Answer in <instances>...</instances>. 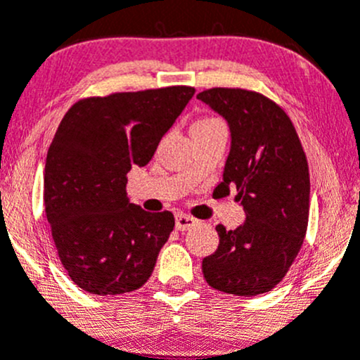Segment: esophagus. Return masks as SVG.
Listing matches in <instances>:
<instances>
[{
	"instance_id": "esophagus-1",
	"label": "esophagus",
	"mask_w": 360,
	"mask_h": 360,
	"mask_svg": "<svg viewBox=\"0 0 360 360\" xmlns=\"http://www.w3.org/2000/svg\"><path fill=\"white\" fill-rule=\"evenodd\" d=\"M197 223V219L193 216H188V214H177L176 216V229L177 230H188Z\"/></svg>"
}]
</instances>
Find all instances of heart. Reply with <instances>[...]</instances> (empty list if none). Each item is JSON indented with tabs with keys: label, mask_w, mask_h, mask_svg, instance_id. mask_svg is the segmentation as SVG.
<instances>
[{
	"label": "heart",
	"mask_w": 360,
	"mask_h": 360,
	"mask_svg": "<svg viewBox=\"0 0 360 360\" xmlns=\"http://www.w3.org/2000/svg\"><path fill=\"white\" fill-rule=\"evenodd\" d=\"M211 123H218V120H214V117H202V120H198L197 123L193 124H211Z\"/></svg>",
	"instance_id": "obj_1"
}]
</instances>
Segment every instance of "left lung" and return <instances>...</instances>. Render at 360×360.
<instances>
[{
	"label": "left lung",
	"instance_id": "8db88e82",
	"mask_svg": "<svg viewBox=\"0 0 360 360\" xmlns=\"http://www.w3.org/2000/svg\"><path fill=\"white\" fill-rule=\"evenodd\" d=\"M198 100L230 127L229 158L214 193L236 186L246 221L216 226L218 250L202 260L212 288L233 295L273 290L288 273L309 218V169L290 117L267 96L240 87H212Z\"/></svg>",
	"mask_w": 360,
	"mask_h": 360
}]
</instances>
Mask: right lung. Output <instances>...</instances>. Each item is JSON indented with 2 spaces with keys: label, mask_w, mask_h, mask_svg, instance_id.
I'll use <instances>...</instances> for the list:
<instances>
[{
  "label": "right lung",
  "mask_w": 360,
  "mask_h": 360,
  "mask_svg": "<svg viewBox=\"0 0 360 360\" xmlns=\"http://www.w3.org/2000/svg\"><path fill=\"white\" fill-rule=\"evenodd\" d=\"M195 87L89 96L73 103L47 151L44 202L52 239L73 283L96 295L141 288L174 230L170 211L127 197L128 172L151 162Z\"/></svg>",
  "instance_id": "right-lung-1"
}]
</instances>
